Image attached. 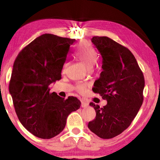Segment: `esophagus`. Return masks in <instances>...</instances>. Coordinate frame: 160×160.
Wrapping results in <instances>:
<instances>
[{"label": "esophagus", "mask_w": 160, "mask_h": 160, "mask_svg": "<svg viewBox=\"0 0 160 160\" xmlns=\"http://www.w3.org/2000/svg\"><path fill=\"white\" fill-rule=\"evenodd\" d=\"M88 103L87 102H81V107H82V108H86L88 107Z\"/></svg>", "instance_id": "esophagus-1"}]
</instances>
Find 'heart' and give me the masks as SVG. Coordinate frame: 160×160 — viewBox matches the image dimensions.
I'll use <instances>...</instances> for the list:
<instances>
[{"mask_svg": "<svg viewBox=\"0 0 160 160\" xmlns=\"http://www.w3.org/2000/svg\"><path fill=\"white\" fill-rule=\"evenodd\" d=\"M75 56L85 65L88 69L92 68L99 59V54L96 48L90 42L87 41H82L78 44L75 51ZM66 66L67 64H65L63 70H66ZM76 90L82 93L85 90V86L79 84L76 86Z\"/></svg>", "mask_w": 160, "mask_h": 160, "instance_id": "obj_1", "label": "heart"}]
</instances>
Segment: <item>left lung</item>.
<instances>
[{
	"label": "left lung",
	"instance_id": "obj_1",
	"mask_svg": "<svg viewBox=\"0 0 160 160\" xmlns=\"http://www.w3.org/2000/svg\"><path fill=\"white\" fill-rule=\"evenodd\" d=\"M92 42L102 57V71L92 91L107 101L100 108L91 102L96 117L88 128L97 136L110 139L131 125L143 102L145 79L133 54L107 37H93Z\"/></svg>",
	"mask_w": 160,
	"mask_h": 160
}]
</instances>
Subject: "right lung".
Wrapping results in <instances>:
<instances>
[{"instance_id":"add662e5","label":"right lung","mask_w":160,"mask_h":160,"mask_svg":"<svg viewBox=\"0 0 160 160\" xmlns=\"http://www.w3.org/2000/svg\"><path fill=\"white\" fill-rule=\"evenodd\" d=\"M75 39L44 34L32 41L16 58L9 92L18 119L35 136L50 139L64 129L70 113L80 107L75 97L67 99L50 93V84L61 78L70 47Z\"/></svg>"}]
</instances>
